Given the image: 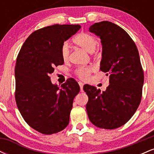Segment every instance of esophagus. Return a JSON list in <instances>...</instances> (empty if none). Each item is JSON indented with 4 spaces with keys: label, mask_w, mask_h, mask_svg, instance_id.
I'll return each instance as SVG.
<instances>
[{
    "label": "esophagus",
    "mask_w": 154,
    "mask_h": 154,
    "mask_svg": "<svg viewBox=\"0 0 154 154\" xmlns=\"http://www.w3.org/2000/svg\"><path fill=\"white\" fill-rule=\"evenodd\" d=\"M79 87H80V91L81 92H83V85H84V84L82 82H79Z\"/></svg>",
    "instance_id": "1"
}]
</instances>
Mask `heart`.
<instances>
[{
    "label": "heart",
    "mask_w": 154,
    "mask_h": 154,
    "mask_svg": "<svg viewBox=\"0 0 154 154\" xmlns=\"http://www.w3.org/2000/svg\"><path fill=\"white\" fill-rule=\"evenodd\" d=\"M74 42L81 47L84 50L89 53H93L98 45V39L93 35L87 32H81L76 35L74 38ZM70 45L68 42H63L61 47V55L62 59L66 61L69 57ZM93 67L92 66H79L75 70V74L79 78L85 79L88 78L90 74L93 71Z\"/></svg>",
    "instance_id": "heart-1"
}]
</instances>
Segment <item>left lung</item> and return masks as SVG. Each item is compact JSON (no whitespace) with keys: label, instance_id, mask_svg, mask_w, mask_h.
I'll list each match as a JSON object with an SVG mask.
<instances>
[{"label":"left lung","instance_id":"1","mask_svg":"<svg viewBox=\"0 0 154 154\" xmlns=\"http://www.w3.org/2000/svg\"><path fill=\"white\" fill-rule=\"evenodd\" d=\"M89 31L101 40L100 69L109 76V85L103 92L84 85L88 116L95 126L114 130L128 122L140 103L143 69L135 43L122 28L103 21L91 26Z\"/></svg>","mask_w":154,"mask_h":154}]
</instances>
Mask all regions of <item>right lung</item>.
Returning a JSON list of instances; mask_svg holds the SVG:
<instances>
[{
	"label": "right lung",
	"mask_w": 154,
	"mask_h": 154,
	"mask_svg": "<svg viewBox=\"0 0 154 154\" xmlns=\"http://www.w3.org/2000/svg\"><path fill=\"white\" fill-rule=\"evenodd\" d=\"M81 28L79 24H54L33 32L17 58L15 99L23 119L45 135L63 130L69 122L75 97L80 88L73 78L61 86L51 83L54 67L62 65V43Z\"/></svg>",
	"instance_id": "1"
}]
</instances>
